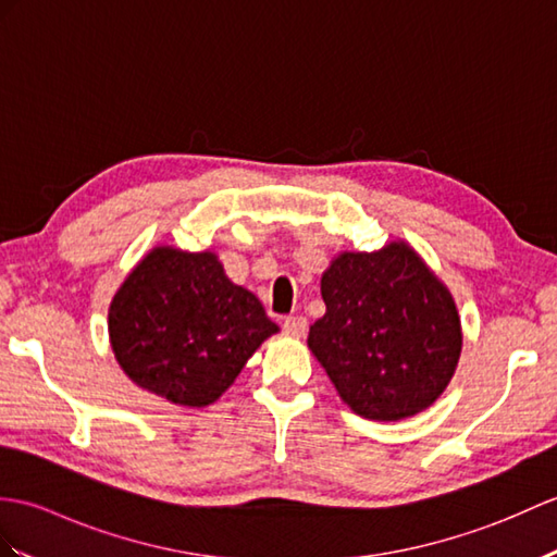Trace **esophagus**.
<instances>
[{"instance_id": "34e87169", "label": "esophagus", "mask_w": 557, "mask_h": 557, "mask_svg": "<svg viewBox=\"0 0 557 557\" xmlns=\"http://www.w3.org/2000/svg\"><path fill=\"white\" fill-rule=\"evenodd\" d=\"M282 327H284V332L289 334V337L299 339V337H304L308 322H306V318H284L282 320Z\"/></svg>"}]
</instances>
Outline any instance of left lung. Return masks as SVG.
Returning <instances> with one entry per match:
<instances>
[{"instance_id":"obj_1","label":"left lung","mask_w":557,"mask_h":557,"mask_svg":"<svg viewBox=\"0 0 557 557\" xmlns=\"http://www.w3.org/2000/svg\"><path fill=\"white\" fill-rule=\"evenodd\" d=\"M320 294L327 310L308 348L356 416L406 420L446 392L462 351L458 306L410 244L337 253Z\"/></svg>"}]
</instances>
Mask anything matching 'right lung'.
<instances>
[{"label":"right lung","mask_w":557,"mask_h":557,"mask_svg":"<svg viewBox=\"0 0 557 557\" xmlns=\"http://www.w3.org/2000/svg\"><path fill=\"white\" fill-rule=\"evenodd\" d=\"M280 327L249 289L225 277L213 251L153 247L109 306V342L139 389L175 406L223 396Z\"/></svg>","instance_id":"add662e5"}]
</instances>
